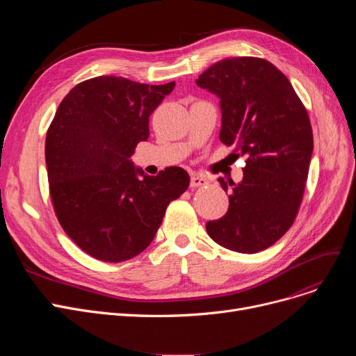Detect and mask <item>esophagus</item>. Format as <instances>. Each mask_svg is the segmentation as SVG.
Wrapping results in <instances>:
<instances>
[{
	"instance_id": "34e87169",
	"label": "esophagus",
	"mask_w": 356,
	"mask_h": 356,
	"mask_svg": "<svg viewBox=\"0 0 356 356\" xmlns=\"http://www.w3.org/2000/svg\"><path fill=\"white\" fill-rule=\"evenodd\" d=\"M207 184H208V180L204 179V177H202V176L195 175V176H192V179H191V188H192V189L203 188V186H207Z\"/></svg>"
}]
</instances>
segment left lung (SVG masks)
I'll return each mask as SVG.
<instances>
[{
    "instance_id": "obj_1",
    "label": "left lung",
    "mask_w": 356,
    "mask_h": 356,
    "mask_svg": "<svg viewBox=\"0 0 356 356\" xmlns=\"http://www.w3.org/2000/svg\"><path fill=\"white\" fill-rule=\"evenodd\" d=\"M196 83L220 98L219 138L245 156L239 184L219 177L228 191V212L209 220V236L223 248L259 252L293 225L303 200L313 153L307 109L273 63L252 56L223 59Z\"/></svg>"
}]
</instances>
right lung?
Wrapping results in <instances>:
<instances>
[{
  "mask_svg": "<svg viewBox=\"0 0 356 356\" xmlns=\"http://www.w3.org/2000/svg\"><path fill=\"white\" fill-rule=\"evenodd\" d=\"M175 82L147 85L121 76L78 83L63 98L46 134L53 209L66 235L104 263L143 252L168 203L189 188L181 167L143 176L129 160L149 136L148 118Z\"/></svg>",
  "mask_w": 356,
  "mask_h": 356,
  "instance_id": "right-lung-1",
  "label": "right lung"
}]
</instances>
